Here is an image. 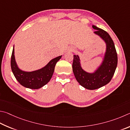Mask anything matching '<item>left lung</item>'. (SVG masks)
Instances as JSON below:
<instances>
[{
  "label": "left lung",
  "instance_id": "obj_1",
  "mask_svg": "<svg viewBox=\"0 0 130 130\" xmlns=\"http://www.w3.org/2000/svg\"><path fill=\"white\" fill-rule=\"evenodd\" d=\"M95 34L99 35L106 43V52L103 63L94 73L90 74L82 69L80 59L78 55H74L72 70L76 80L88 90H95L106 85L111 81L118 64V56L114 43L110 35L103 29L95 26Z\"/></svg>",
  "mask_w": 130,
  "mask_h": 130
}]
</instances>
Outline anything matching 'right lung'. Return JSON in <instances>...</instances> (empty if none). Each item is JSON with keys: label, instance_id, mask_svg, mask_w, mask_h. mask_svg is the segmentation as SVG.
Segmentation results:
<instances>
[{"label": "right lung", "instance_id": "obj_1", "mask_svg": "<svg viewBox=\"0 0 130 130\" xmlns=\"http://www.w3.org/2000/svg\"><path fill=\"white\" fill-rule=\"evenodd\" d=\"M59 56L50 61L42 69L32 72L23 71L18 68L14 56V45L11 59V67L13 75L20 85L31 89H38L50 80L54 72L56 63L61 58Z\"/></svg>", "mask_w": 130, "mask_h": 130}]
</instances>
